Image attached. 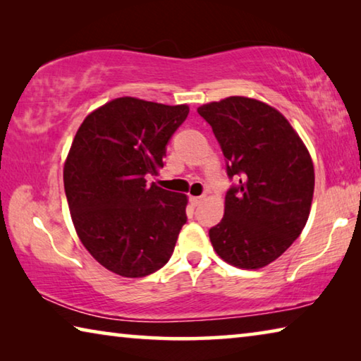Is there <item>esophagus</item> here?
<instances>
[{"label":"esophagus","instance_id":"1","mask_svg":"<svg viewBox=\"0 0 361 361\" xmlns=\"http://www.w3.org/2000/svg\"><path fill=\"white\" fill-rule=\"evenodd\" d=\"M189 200H191V204L194 207H197L204 200V195H191V197H189Z\"/></svg>","mask_w":361,"mask_h":361}]
</instances>
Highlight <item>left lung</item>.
Returning <instances> with one entry per match:
<instances>
[{
	"mask_svg": "<svg viewBox=\"0 0 361 361\" xmlns=\"http://www.w3.org/2000/svg\"><path fill=\"white\" fill-rule=\"evenodd\" d=\"M239 178L224 199V216L209 235L219 258L261 269L295 242L314 197V162L288 119L267 103L228 97L197 108Z\"/></svg>",
	"mask_w": 361,
	"mask_h": 361,
	"instance_id": "8db88e82",
	"label": "left lung"
}]
</instances>
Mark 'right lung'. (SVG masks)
<instances>
[{"instance_id": "1", "label": "right lung", "mask_w": 361, "mask_h": 361, "mask_svg": "<svg viewBox=\"0 0 361 361\" xmlns=\"http://www.w3.org/2000/svg\"><path fill=\"white\" fill-rule=\"evenodd\" d=\"M189 113L119 97L85 116L63 166L73 224L95 261L121 277L149 276L167 264L186 223L188 195L152 183L166 145Z\"/></svg>"}]
</instances>
